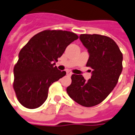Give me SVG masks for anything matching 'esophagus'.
<instances>
[{"label": "esophagus", "instance_id": "obj_1", "mask_svg": "<svg viewBox=\"0 0 135 135\" xmlns=\"http://www.w3.org/2000/svg\"><path fill=\"white\" fill-rule=\"evenodd\" d=\"M72 74H73V73H71L70 71H67V75H68V76H71V75H72Z\"/></svg>", "mask_w": 135, "mask_h": 135}]
</instances>
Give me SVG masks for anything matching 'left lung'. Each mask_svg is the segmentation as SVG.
<instances>
[{
	"label": "left lung",
	"mask_w": 135,
	"mask_h": 135,
	"mask_svg": "<svg viewBox=\"0 0 135 135\" xmlns=\"http://www.w3.org/2000/svg\"><path fill=\"white\" fill-rule=\"evenodd\" d=\"M79 39L88 50L86 66L92 69L91 79L73 74L67 87L71 99L82 106L101 103L116 86L123 70V53L112 38L100 34H81Z\"/></svg>",
	"instance_id": "1"
}]
</instances>
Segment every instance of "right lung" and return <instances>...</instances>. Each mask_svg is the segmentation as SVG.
<instances>
[{
    "label": "right lung",
    "mask_w": 135,
    "mask_h": 135,
    "mask_svg": "<svg viewBox=\"0 0 135 135\" xmlns=\"http://www.w3.org/2000/svg\"><path fill=\"white\" fill-rule=\"evenodd\" d=\"M77 38L73 32L47 30L34 35L21 49L14 67L13 88L23 106L34 109L44 103L49 86L66 75L55 66L56 62Z\"/></svg>",
    "instance_id": "obj_1"
}]
</instances>
